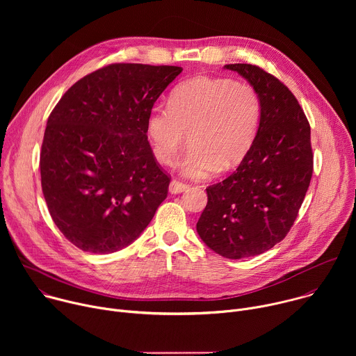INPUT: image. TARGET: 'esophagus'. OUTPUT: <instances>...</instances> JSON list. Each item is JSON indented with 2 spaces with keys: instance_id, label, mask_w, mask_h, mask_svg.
<instances>
[{
  "instance_id": "34e87169",
  "label": "esophagus",
  "mask_w": 356,
  "mask_h": 356,
  "mask_svg": "<svg viewBox=\"0 0 356 356\" xmlns=\"http://www.w3.org/2000/svg\"><path fill=\"white\" fill-rule=\"evenodd\" d=\"M188 188V184H186V183H183V181H180V180H172L170 181V184H169V191L172 193V194H179V193H183V191H186Z\"/></svg>"
}]
</instances>
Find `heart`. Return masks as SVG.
<instances>
[{"instance_id": "heart-1", "label": "heart", "mask_w": 356, "mask_h": 356, "mask_svg": "<svg viewBox=\"0 0 356 356\" xmlns=\"http://www.w3.org/2000/svg\"><path fill=\"white\" fill-rule=\"evenodd\" d=\"M262 99L249 83L197 76L176 86L169 106L150 108L145 134L152 155L172 166L190 132V147L179 163L193 180L236 168L259 131Z\"/></svg>"}]
</instances>
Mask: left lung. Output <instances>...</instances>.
Instances as JSON below:
<instances>
[{"instance_id":"1","label":"left lung","mask_w":356,"mask_h":356,"mask_svg":"<svg viewBox=\"0 0 356 356\" xmlns=\"http://www.w3.org/2000/svg\"><path fill=\"white\" fill-rule=\"evenodd\" d=\"M262 99L258 135L238 169L209 186L197 232L227 259L261 255L290 231L313 175L310 124L293 92L255 65H225Z\"/></svg>"}]
</instances>
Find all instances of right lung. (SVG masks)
<instances>
[{
	"mask_svg": "<svg viewBox=\"0 0 356 356\" xmlns=\"http://www.w3.org/2000/svg\"><path fill=\"white\" fill-rule=\"evenodd\" d=\"M177 66L114 63L74 83L50 113L40 180L56 227L73 245L111 253L132 243L168 197L145 124Z\"/></svg>",
	"mask_w": 356,
	"mask_h": 356,
	"instance_id": "obj_1",
	"label": "right lung"
}]
</instances>
